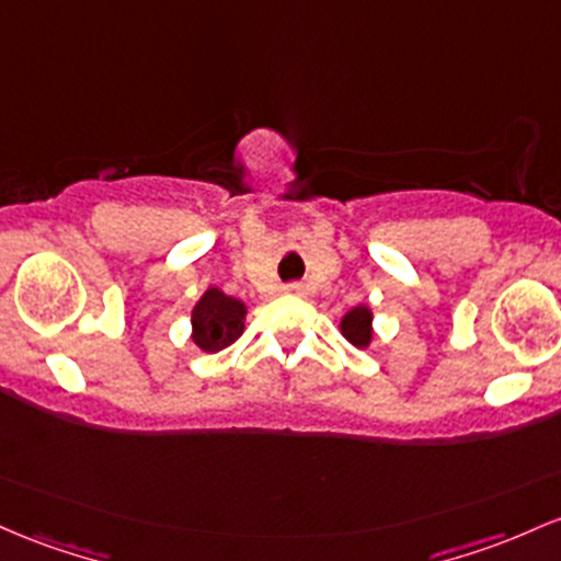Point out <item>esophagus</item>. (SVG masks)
Wrapping results in <instances>:
<instances>
[{"mask_svg":"<svg viewBox=\"0 0 561 561\" xmlns=\"http://www.w3.org/2000/svg\"><path fill=\"white\" fill-rule=\"evenodd\" d=\"M285 293H290V295H300V293H304V285H298V282H293V285H287V287H285Z\"/></svg>","mask_w":561,"mask_h":561,"instance_id":"obj_1","label":"esophagus"}]
</instances>
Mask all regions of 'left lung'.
Here are the masks:
<instances>
[{"mask_svg":"<svg viewBox=\"0 0 561 561\" xmlns=\"http://www.w3.org/2000/svg\"><path fill=\"white\" fill-rule=\"evenodd\" d=\"M341 332L356 348H367L373 341V311L367 309V306H354V309L341 319Z\"/></svg>","mask_w":561,"mask_h":561,"instance_id":"left-lung-1","label":"left lung"}]
</instances>
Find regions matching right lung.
I'll list each match as a JSON object with an SVG mask.
<instances>
[{
    "mask_svg": "<svg viewBox=\"0 0 561 561\" xmlns=\"http://www.w3.org/2000/svg\"><path fill=\"white\" fill-rule=\"evenodd\" d=\"M244 313H248V306L242 300L210 287L191 311V341L207 354L231 346L242 335Z\"/></svg>",
    "mask_w": 561,
    "mask_h": 561,
    "instance_id": "add662e5",
    "label": "right lung"
}]
</instances>
